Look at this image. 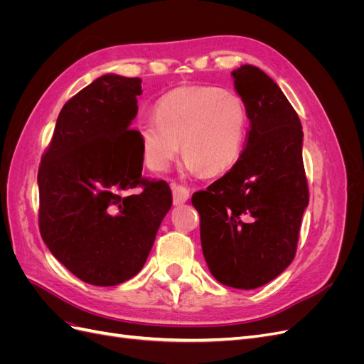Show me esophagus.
Listing matches in <instances>:
<instances>
[{"mask_svg":"<svg viewBox=\"0 0 364 364\" xmlns=\"http://www.w3.org/2000/svg\"><path fill=\"white\" fill-rule=\"evenodd\" d=\"M171 191H173V203L178 205H183L186 200L190 199V191L185 188L182 185H176L171 183Z\"/></svg>","mask_w":364,"mask_h":364,"instance_id":"34e87169","label":"esophagus"}]
</instances>
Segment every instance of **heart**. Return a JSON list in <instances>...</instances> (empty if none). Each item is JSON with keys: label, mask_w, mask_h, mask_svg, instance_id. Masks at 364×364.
Masks as SVG:
<instances>
[{"label": "heart", "mask_w": 364, "mask_h": 364, "mask_svg": "<svg viewBox=\"0 0 364 364\" xmlns=\"http://www.w3.org/2000/svg\"><path fill=\"white\" fill-rule=\"evenodd\" d=\"M247 109L238 94L218 86H186L165 94L156 117H142L136 129L144 161L164 171L179 147L190 174H220L238 161L247 135Z\"/></svg>", "instance_id": "b5f03b06"}]
</instances>
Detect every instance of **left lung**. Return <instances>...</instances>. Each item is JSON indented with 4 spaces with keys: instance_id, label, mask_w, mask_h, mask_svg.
<instances>
[{
    "instance_id": "8db88e82",
    "label": "left lung",
    "mask_w": 364,
    "mask_h": 364,
    "mask_svg": "<svg viewBox=\"0 0 364 364\" xmlns=\"http://www.w3.org/2000/svg\"><path fill=\"white\" fill-rule=\"evenodd\" d=\"M247 109L246 147L223 178L194 193L203 257L228 287L252 290L290 266L308 205L301 119L281 87L253 65L232 71Z\"/></svg>"
}]
</instances>
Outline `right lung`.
I'll return each instance as SVG.
<instances>
[{
  "mask_svg": "<svg viewBox=\"0 0 364 364\" xmlns=\"http://www.w3.org/2000/svg\"><path fill=\"white\" fill-rule=\"evenodd\" d=\"M141 94L138 77H98L65 103L41 159L43 243L91 285L134 278L171 208L168 183L142 178L144 155L130 129Z\"/></svg>",
  "mask_w": 364,
  "mask_h": 364,
  "instance_id": "1",
  "label": "right lung"
}]
</instances>
